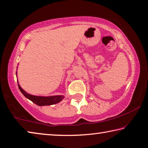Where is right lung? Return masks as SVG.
Returning a JSON list of instances; mask_svg holds the SVG:
<instances>
[{
  "instance_id": "obj_1",
  "label": "right lung",
  "mask_w": 148,
  "mask_h": 148,
  "mask_svg": "<svg viewBox=\"0 0 148 148\" xmlns=\"http://www.w3.org/2000/svg\"><path fill=\"white\" fill-rule=\"evenodd\" d=\"M17 74V72H16ZM18 87L19 90L22 93L24 96L29 100L33 101V103L37 104L38 106H50L54 105V104L59 103L64 98V95H57V96H34L31 95L22 89L20 85L18 84Z\"/></svg>"
}]
</instances>
